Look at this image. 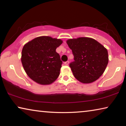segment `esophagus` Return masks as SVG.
<instances>
[{
	"label": "esophagus",
	"instance_id": "34e87169",
	"mask_svg": "<svg viewBox=\"0 0 126 126\" xmlns=\"http://www.w3.org/2000/svg\"><path fill=\"white\" fill-rule=\"evenodd\" d=\"M64 64L65 65H68V64H69V61H66V62H64Z\"/></svg>",
	"mask_w": 126,
	"mask_h": 126
}]
</instances>
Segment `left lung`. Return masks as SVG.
Returning a JSON list of instances; mask_svg holds the SVG:
<instances>
[{
  "mask_svg": "<svg viewBox=\"0 0 126 126\" xmlns=\"http://www.w3.org/2000/svg\"><path fill=\"white\" fill-rule=\"evenodd\" d=\"M67 43L74 56L69 65L75 78L83 83L99 79L109 62L107 49L94 39L85 37L68 39Z\"/></svg>",
  "mask_w": 126,
  "mask_h": 126,
  "instance_id": "obj_1",
  "label": "left lung"
}]
</instances>
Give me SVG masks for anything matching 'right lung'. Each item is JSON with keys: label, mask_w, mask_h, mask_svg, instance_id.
Masks as SVG:
<instances>
[{"label": "right lung", "mask_w": 126, "mask_h": 126, "mask_svg": "<svg viewBox=\"0 0 126 126\" xmlns=\"http://www.w3.org/2000/svg\"><path fill=\"white\" fill-rule=\"evenodd\" d=\"M62 42L61 39L43 36L24 46L21 61L32 80L46 85L51 84L58 78L63 62L56 49Z\"/></svg>", "instance_id": "right-lung-1"}]
</instances>
